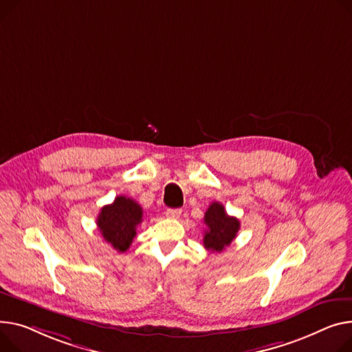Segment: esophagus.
I'll use <instances>...</instances> for the list:
<instances>
[{
	"label": "esophagus",
	"mask_w": 352,
	"mask_h": 352,
	"mask_svg": "<svg viewBox=\"0 0 352 352\" xmlns=\"http://www.w3.org/2000/svg\"><path fill=\"white\" fill-rule=\"evenodd\" d=\"M181 212H182L181 209H167L166 217H167V218H171V219H177V218L181 217Z\"/></svg>",
	"instance_id": "obj_1"
}]
</instances>
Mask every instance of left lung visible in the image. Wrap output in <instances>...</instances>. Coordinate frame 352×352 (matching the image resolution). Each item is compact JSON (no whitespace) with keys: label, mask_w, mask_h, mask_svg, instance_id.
Wrapping results in <instances>:
<instances>
[{"label":"left lung","mask_w":352,"mask_h":352,"mask_svg":"<svg viewBox=\"0 0 352 352\" xmlns=\"http://www.w3.org/2000/svg\"><path fill=\"white\" fill-rule=\"evenodd\" d=\"M204 222L208 226L204 235V246L210 252H222L236 238L241 228L239 219L229 217L222 204L212 202L206 209Z\"/></svg>","instance_id":"8db88e82"}]
</instances>
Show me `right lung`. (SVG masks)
<instances>
[{
	"label": "right lung",
	"mask_w": 352,
	"mask_h": 352,
	"mask_svg": "<svg viewBox=\"0 0 352 352\" xmlns=\"http://www.w3.org/2000/svg\"><path fill=\"white\" fill-rule=\"evenodd\" d=\"M142 222L143 208L134 199L120 195L100 209L96 223L103 239L123 253L130 248L137 233L135 228Z\"/></svg>",
	"instance_id": "obj_1"
}]
</instances>
